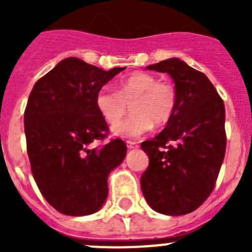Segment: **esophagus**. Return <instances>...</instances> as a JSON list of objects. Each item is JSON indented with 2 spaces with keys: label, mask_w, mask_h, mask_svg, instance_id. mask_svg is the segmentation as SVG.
<instances>
[{
  "label": "esophagus",
  "mask_w": 252,
  "mask_h": 252,
  "mask_svg": "<svg viewBox=\"0 0 252 252\" xmlns=\"http://www.w3.org/2000/svg\"><path fill=\"white\" fill-rule=\"evenodd\" d=\"M126 144H127V148L128 149H137L139 148V144L135 141H126Z\"/></svg>",
  "instance_id": "esophagus-1"
}]
</instances>
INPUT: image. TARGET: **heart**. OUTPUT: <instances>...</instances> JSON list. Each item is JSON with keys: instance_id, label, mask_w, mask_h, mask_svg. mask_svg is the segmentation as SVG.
Segmentation results:
<instances>
[{"instance_id": "1", "label": "heart", "mask_w": 252, "mask_h": 252, "mask_svg": "<svg viewBox=\"0 0 252 252\" xmlns=\"http://www.w3.org/2000/svg\"><path fill=\"white\" fill-rule=\"evenodd\" d=\"M177 103V87L171 82L158 81L146 72H135L125 78L119 92L102 87L95 94V107L110 125L121 121L131 104L134 115L112 128L115 135L122 137H139L149 132L154 124L165 125L174 115Z\"/></svg>"}]
</instances>
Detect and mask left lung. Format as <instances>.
I'll return each instance as SVG.
<instances>
[{"label":"left lung","mask_w":252,"mask_h":252,"mask_svg":"<svg viewBox=\"0 0 252 252\" xmlns=\"http://www.w3.org/2000/svg\"><path fill=\"white\" fill-rule=\"evenodd\" d=\"M148 69L168 73L178 91L166 127L141 142L149 166L140 183L157 212L182 216L201 207L216 186L226 153L224 104L206 74L171 58Z\"/></svg>","instance_id":"obj_1"}]
</instances>
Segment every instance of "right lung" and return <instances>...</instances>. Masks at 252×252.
<instances>
[{
    "instance_id": "add662e5",
    "label": "right lung",
    "mask_w": 252,
    "mask_h": 252,
    "mask_svg": "<svg viewBox=\"0 0 252 252\" xmlns=\"http://www.w3.org/2000/svg\"><path fill=\"white\" fill-rule=\"evenodd\" d=\"M125 69L103 70L66 58L29 95L24 122L31 173L46 202L63 215L97 212L108 194V174L126 157L119 137L93 146L110 131L95 94Z\"/></svg>"
}]
</instances>
